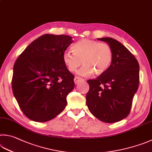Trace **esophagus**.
<instances>
[{
    "label": "esophagus",
    "mask_w": 152,
    "mask_h": 152,
    "mask_svg": "<svg viewBox=\"0 0 152 152\" xmlns=\"http://www.w3.org/2000/svg\"><path fill=\"white\" fill-rule=\"evenodd\" d=\"M82 80H83V79H82V78H80V77L76 76L75 78H74V83H75V84H78Z\"/></svg>",
    "instance_id": "34e87169"
}]
</instances>
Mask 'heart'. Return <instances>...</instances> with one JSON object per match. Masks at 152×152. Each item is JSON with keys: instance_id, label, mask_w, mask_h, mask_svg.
<instances>
[{"instance_id": "1", "label": "heart", "mask_w": 152, "mask_h": 152, "mask_svg": "<svg viewBox=\"0 0 152 152\" xmlns=\"http://www.w3.org/2000/svg\"><path fill=\"white\" fill-rule=\"evenodd\" d=\"M73 53L66 52L63 54L64 62L68 70L74 72L82 64L78 74L82 76H89L94 73L101 75L108 70L111 65L114 53L108 44L97 40L83 38L72 46Z\"/></svg>"}]
</instances>
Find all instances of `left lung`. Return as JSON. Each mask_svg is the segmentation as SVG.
<instances>
[{"mask_svg":"<svg viewBox=\"0 0 152 152\" xmlns=\"http://www.w3.org/2000/svg\"><path fill=\"white\" fill-rule=\"evenodd\" d=\"M98 40L111 46L114 56L106 72L96 79L87 80L90 89L86 94V105L90 112L102 122H117L130 112L139 86V63L133 54L118 40L110 37Z\"/></svg>","mask_w":152,"mask_h":152,"instance_id":"left-lung-1","label":"left lung"}]
</instances>
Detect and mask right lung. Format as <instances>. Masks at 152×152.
Listing matches in <instances>:
<instances>
[{
  "label": "right lung",
  "mask_w": 152,
  "mask_h": 152,
  "mask_svg": "<svg viewBox=\"0 0 152 152\" xmlns=\"http://www.w3.org/2000/svg\"><path fill=\"white\" fill-rule=\"evenodd\" d=\"M67 35L45 34L19 55L13 68L12 89L27 118L45 122L66 106L74 88V76L63 62V54L73 42Z\"/></svg>",
  "instance_id": "right-lung-1"
}]
</instances>
